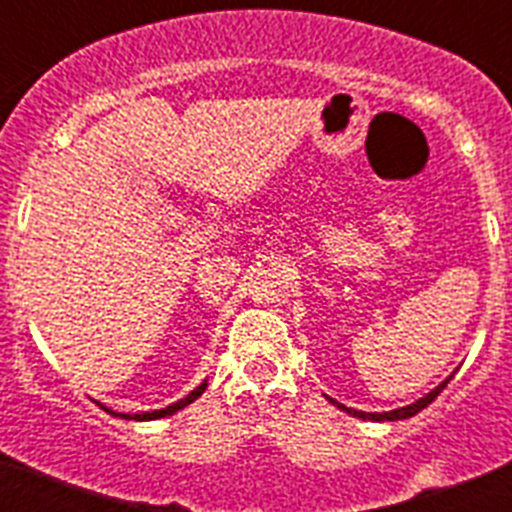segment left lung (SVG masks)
I'll use <instances>...</instances> for the list:
<instances>
[{
	"instance_id": "left-lung-1",
	"label": "left lung",
	"mask_w": 512,
	"mask_h": 512,
	"mask_svg": "<svg viewBox=\"0 0 512 512\" xmlns=\"http://www.w3.org/2000/svg\"><path fill=\"white\" fill-rule=\"evenodd\" d=\"M451 377H454V374H451ZM451 377H446V379H443V382L438 384L436 390H431V392H428V395H423V397H420V400L410 402V405H405V408L387 410V413H364V410L346 408V405H341V402H336V400H333V397H328V400L333 402V405H336V408L346 410L348 415H354V418H361V420H377V423H384V420H405V418H413V415H418L420 410H423V408H428V405H431V402L436 400L438 395H441V392H443V387H446V384L451 382Z\"/></svg>"
}]
</instances>
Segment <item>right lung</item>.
<instances>
[{"instance_id":"1","label":"right lung","mask_w":512,"mask_h":512,"mask_svg":"<svg viewBox=\"0 0 512 512\" xmlns=\"http://www.w3.org/2000/svg\"><path fill=\"white\" fill-rule=\"evenodd\" d=\"M205 387H207V379L200 384V387H194V390L189 392L187 397H182V400H176L174 405H169V408L153 410V413H135V415H128V413H115V410L104 408L102 402H97V405H99V408L107 410V413H110V415H115V418H128V420H158V418H166V415H174L176 410H184V408H187L189 402H194V400H197V397L202 395V392H205Z\"/></svg>"}]
</instances>
